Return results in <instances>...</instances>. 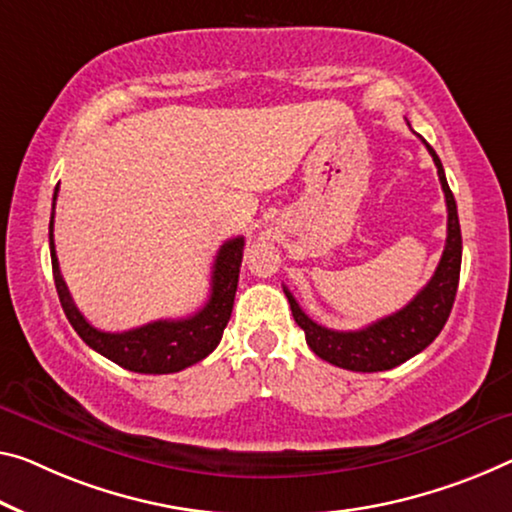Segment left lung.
Returning a JSON list of instances; mask_svg holds the SVG:
<instances>
[{
  "label": "left lung",
  "mask_w": 512,
  "mask_h": 512,
  "mask_svg": "<svg viewBox=\"0 0 512 512\" xmlns=\"http://www.w3.org/2000/svg\"><path fill=\"white\" fill-rule=\"evenodd\" d=\"M432 155L437 167L439 183L446 196L448 210V229H446V247L432 279L416 293L414 300L403 309L391 313L357 332H336L313 322L290 290L283 286L290 302V311L297 325L304 329L306 343L320 359L329 361L338 368H348L357 373H377L389 371L403 364V361L419 355L435 341L442 332L448 316H451L455 293H458L460 281V263H462V235L458 222V206H455L453 192L446 183V174L437 153L432 151L428 141H423Z\"/></svg>",
  "instance_id": "8db88e82"
}]
</instances>
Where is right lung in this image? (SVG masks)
I'll list each match as a JSON object with an SVG mask.
<instances>
[{
	"mask_svg": "<svg viewBox=\"0 0 512 512\" xmlns=\"http://www.w3.org/2000/svg\"><path fill=\"white\" fill-rule=\"evenodd\" d=\"M59 185L54 190L57 201ZM54 203L50 217V256H52V274L54 286H57L59 302L64 306V313L70 325L82 341L100 352L102 357L112 359L128 371L135 373H178L183 368L206 359L212 350L222 341L224 327L229 325L235 290H238L242 249H245V238L226 240L219 247L215 263H212L210 277V297L194 316L180 320H155L148 325H141L128 332H102L86 320L80 309H77L73 297L68 293V286L61 277L57 251H54Z\"/></svg>",
	"mask_w": 512,
	"mask_h": 512,
	"instance_id": "obj_1",
	"label": "right lung"
}]
</instances>
